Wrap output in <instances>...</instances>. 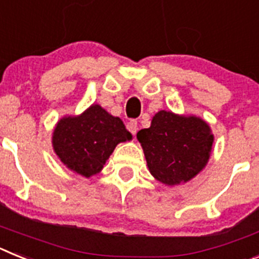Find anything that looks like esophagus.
<instances>
[{
	"instance_id": "obj_1",
	"label": "esophagus",
	"mask_w": 259,
	"mask_h": 259,
	"mask_svg": "<svg viewBox=\"0 0 259 259\" xmlns=\"http://www.w3.org/2000/svg\"><path fill=\"white\" fill-rule=\"evenodd\" d=\"M127 130L131 132L132 135H136L137 130H139V125H137V120H135V119H131V120L127 123Z\"/></svg>"
}]
</instances>
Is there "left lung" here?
<instances>
[{"label":"left lung","mask_w":259,"mask_h":259,"mask_svg":"<svg viewBox=\"0 0 259 259\" xmlns=\"http://www.w3.org/2000/svg\"><path fill=\"white\" fill-rule=\"evenodd\" d=\"M146 163L155 179L167 185L188 182L207 163L214 136L196 116L159 111L152 125L137 132Z\"/></svg>","instance_id":"left-lung-1"}]
</instances>
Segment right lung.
I'll list each match as a JSON object with an SVG mask.
<instances>
[{
    "label": "right lung",
    "mask_w": 259,
    "mask_h": 259,
    "mask_svg": "<svg viewBox=\"0 0 259 259\" xmlns=\"http://www.w3.org/2000/svg\"><path fill=\"white\" fill-rule=\"evenodd\" d=\"M131 139L118 116L92 105L80 116L59 120L53 134V148L70 170L89 178L102 170L119 143Z\"/></svg>",
    "instance_id": "1"
}]
</instances>
